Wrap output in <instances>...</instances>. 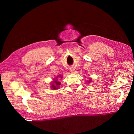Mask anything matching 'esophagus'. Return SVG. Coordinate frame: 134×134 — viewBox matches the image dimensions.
Here are the masks:
<instances>
[{"instance_id":"esophagus-1","label":"esophagus","mask_w":134,"mask_h":134,"mask_svg":"<svg viewBox=\"0 0 134 134\" xmlns=\"http://www.w3.org/2000/svg\"><path fill=\"white\" fill-rule=\"evenodd\" d=\"M70 69V72H71V73H74V68H71L69 69Z\"/></svg>"}]
</instances>
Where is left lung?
Returning <instances> with one entry per match:
<instances>
[{
  "instance_id": "left-lung-1",
  "label": "left lung",
  "mask_w": 134,
  "mask_h": 134,
  "mask_svg": "<svg viewBox=\"0 0 134 134\" xmlns=\"http://www.w3.org/2000/svg\"><path fill=\"white\" fill-rule=\"evenodd\" d=\"M91 80H90V81H89V82H91Z\"/></svg>"
}]
</instances>
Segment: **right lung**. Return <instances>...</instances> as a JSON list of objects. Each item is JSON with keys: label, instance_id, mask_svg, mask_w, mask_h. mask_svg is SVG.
Listing matches in <instances>:
<instances>
[{"label": "right lung", "instance_id": "1", "mask_svg": "<svg viewBox=\"0 0 134 134\" xmlns=\"http://www.w3.org/2000/svg\"><path fill=\"white\" fill-rule=\"evenodd\" d=\"M62 78V77H61ZM54 83H55V84H53V85H52V87L54 89V90H56V89H57V88H59V85H60V82H59V81H58V80H54Z\"/></svg>", "mask_w": 134, "mask_h": 134}]
</instances>
